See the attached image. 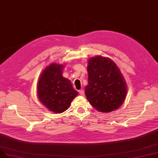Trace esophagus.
Segmentation results:
<instances>
[{
	"mask_svg": "<svg viewBox=\"0 0 158 158\" xmlns=\"http://www.w3.org/2000/svg\"><path fill=\"white\" fill-rule=\"evenodd\" d=\"M79 94H80L81 96H84V95H85V92H84V90H82V89L79 90Z\"/></svg>",
	"mask_w": 158,
	"mask_h": 158,
	"instance_id": "esophagus-1",
	"label": "esophagus"
}]
</instances>
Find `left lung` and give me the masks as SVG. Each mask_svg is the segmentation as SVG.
Instances as JSON below:
<instances>
[{
	"label": "left lung",
	"instance_id": "left-lung-1",
	"mask_svg": "<svg viewBox=\"0 0 158 158\" xmlns=\"http://www.w3.org/2000/svg\"><path fill=\"white\" fill-rule=\"evenodd\" d=\"M87 71L85 94L90 103L103 113L118 109L125 100L127 89L116 64L109 58L97 56L89 60Z\"/></svg>",
	"mask_w": 158,
	"mask_h": 158
}]
</instances>
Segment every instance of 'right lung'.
Here are the masks:
<instances>
[{
  "instance_id": "1",
  "label": "right lung",
  "mask_w": 158,
  "mask_h": 158,
  "mask_svg": "<svg viewBox=\"0 0 158 158\" xmlns=\"http://www.w3.org/2000/svg\"><path fill=\"white\" fill-rule=\"evenodd\" d=\"M60 64H51L41 74L38 85L40 102L51 111L61 113L68 109L77 96L70 81L62 77Z\"/></svg>"
}]
</instances>
